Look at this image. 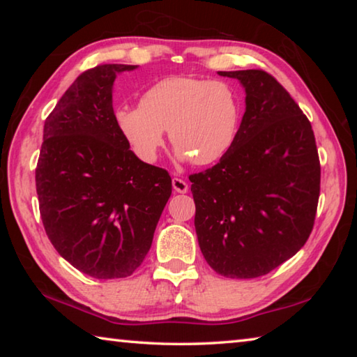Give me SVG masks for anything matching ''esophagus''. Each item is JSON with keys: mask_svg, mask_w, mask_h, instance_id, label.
<instances>
[{"mask_svg": "<svg viewBox=\"0 0 357 357\" xmlns=\"http://www.w3.org/2000/svg\"><path fill=\"white\" fill-rule=\"evenodd\" d=\"M172 184H173L174 192H178V193H185L187 190H189V184H187L185 181L181 178H173Z\"/></svg>", "mask_w": 357, "mask_h": 357, "instance_id": "obj_1", "label": "esophagus"}]
</instances>
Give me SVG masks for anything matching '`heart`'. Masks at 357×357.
<instances>
[{
	"label": "heart",
	"mask_w": 357,
	"mask_h": 357,
	"mask_svg": "<svg viewBox=\"0 0 357 357\" xmlns=\"http://www.w3.org/2000/svg\"><path fill=\"white\" fill-rule=\"evenodd\" d=\"M241 112V99L229 83L172 75L148 88L140 107H118L114 124L143 162L155 160L168 129L179 160L213 165L236 142Z\"/></svg>",
	"instance_id": "b5f03b06"
}]
</instances>
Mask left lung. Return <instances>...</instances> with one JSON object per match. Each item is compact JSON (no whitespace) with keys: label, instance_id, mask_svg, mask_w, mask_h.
Masks as SVG:
<instances>
[{"label":"left lung","instance_id":"left-lung-1","mask_svg":"<svg viewBox=\"0 0 357 357\" xmlns=\"http://www.w3.org/2000/svg\"><path fill=\"white\" fill-rule=\"evenodd\" d=\"M245 89V113L229 153L190 174L195 231L217 274L255 279L309 239L319 197L318 151L310 121L268 72L220 70Z\"/></svg>","mask_w":357,"mask_h":357}]
</instances>
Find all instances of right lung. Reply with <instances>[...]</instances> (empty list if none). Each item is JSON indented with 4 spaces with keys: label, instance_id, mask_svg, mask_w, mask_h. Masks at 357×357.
I'll list each match as a JSON object with an SVG mask.
<instances>
[{
    "label": "right lung",
    "instance_id": "1",
    "mask_svg": "<svg viewBox=\"0 0 357 357\" xmlns=\"http://www.w3.org/2000/svg\"><path fill=\"white\" fill-rule=\"evenodd\" d=\"M137 66L83 72L44 124L36 190L45 233L94 279H123L143 263L168 198L167 170L132 153L114 124L113 83Z\"/></svg>",
    "mask_w": 357,
    "mask_h": 357
}]
</instances>
